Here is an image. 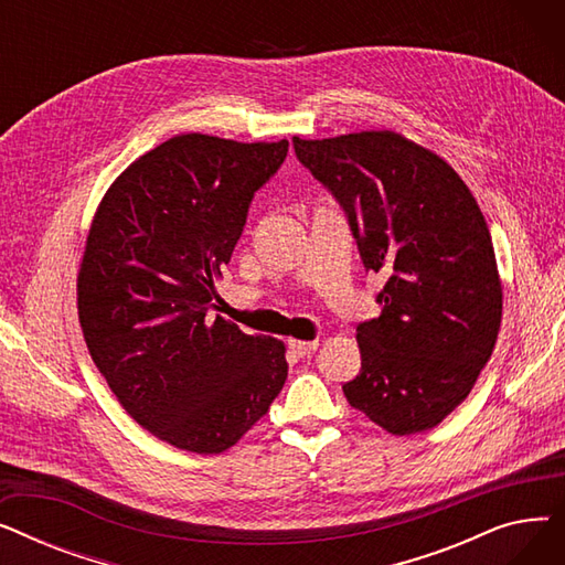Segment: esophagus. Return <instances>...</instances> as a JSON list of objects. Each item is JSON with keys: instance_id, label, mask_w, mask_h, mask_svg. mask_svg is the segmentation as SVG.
I'll use <instances>...</instances> for the list:
<instances>
[{"instance_id": "34e87169", "label": "esophagus", "mask_w": 565, "mask_h": 565, "mask_svg": "<svg viewBox=\"0 0 565 565\" xmlns=\"http://www.w3.org/2000/svg\"><path fill=\"white\" fill-rule=\"evenodd\" d=\"M288 348L298 354V358H309L318 350V341H290Z\"/></svg>"}]
</instances>
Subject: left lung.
I'll return each instance as SVG.
<instances>
[{
  "label": "left lung",
  "mask_w": 565,
  "mask_h": 565,
  "mask_svg": "<svg viewBox=\"0 0 565 565\" xmlns=\"http://www.w3.org/2000/svg\"><path fill=\"white\" fill-rule=\"evenodd\" d=\"M292 146L343 207L366 273L387 277L382 313L358 324L348 403L392 435L435 428L469 396L499 334L501 281L477 199L439 156L390 130Z\"/></svg>",
  "instance_id": "left-lung-1"
}]
</instances>
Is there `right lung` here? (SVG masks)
<instances>
[{
	"label": "right lung",
	"instance_id": "1",
	"mask_svg": "<svg viewBox=\"0 0 565 565\" xmlns=\"http://www.w3.org/2000/svg\"><path fill=\"white\" fill-rule=\"evenodd\" d=\"M288 141L178 135L98 205L77 277L84 341L130 417L175 449H231L279 396L284 343L211 313L215 277Z\"/></svg>",
	"mask_w": 565,
	"mask_h": 565
}]
</instances>
